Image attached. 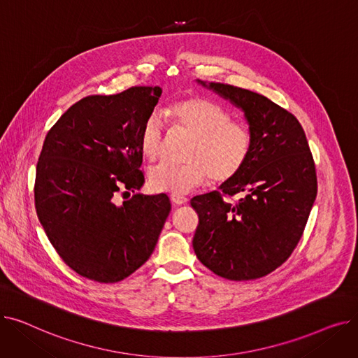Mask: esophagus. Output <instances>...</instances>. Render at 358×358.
Instances as JSON below:
<instances>
[{"instance_id":"obj_1","label":"esophagus","mask_w":358,"mask_h":358,"mask_svg":"<svg viewBox=\"0 0 358 358\" xmlns=\"http://www.w3.org/2000/svg\"><path fill=\"white\" fill-rule=\"evenodd\" d=\"M171 203H173L174 206L185 204V203H187V197H184V196H171Z\"/></svg>"}]
</instances>
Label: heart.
Returning <instances> with one entry per match:
<instances>
[{
    "mask_svg": "<svg viewBox=\"0 0 358 358\" xmlns=\"http://www.w3.org/2000/svg\"><path fill=\"white\" fill-rule=\"evenodd\" d=\"M173 124L193 136L187 159L174 165L162 162L149 173V185L157 193L185 196L208 181L228 182L248 164L254 136L247 124L232 120L220 104L199 96L185 97L168 110ZM165 127L158 113H150L139 131L141 152L149 161L161 157Z\"/></svg>",
    "mask_w": 358,
    "mask_h": 358,
    "instance_id": "b5f03b06",
    "label": "heart"
}]
</instances>
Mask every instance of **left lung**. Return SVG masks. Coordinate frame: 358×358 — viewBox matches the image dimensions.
I'll list each match as a JSON object with an SVG mask.
<instances>
[{"instance_id":"left-lung-1","label":"left lung","mask_w":358,"mask_h":358,"mask_svg":"<svg viewBox=\"0 0 358 358\" xmlns=\"http://www.w3.org/2000/svg\"><path fill=\"white\" fill-rule=\"evenodd\" d=\"M241 108L254 136L245 168L209 194L192 199L199 215L193 248L201 264L235 281L264 277L290 257L302 238L317 182L299 120L258 92L197 80ZM238 194L235 203L223 195Z\"/></svg>"}]
</instances>
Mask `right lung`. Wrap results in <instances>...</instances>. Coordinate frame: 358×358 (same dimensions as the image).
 <instances>
[{"label":"right lung","mask_w":358,"mask_h":358,"mask_svg":"<svg viewBox=\"0 0 358 358\" xmlns=\"http://www.w3.org/2000/svg\"><path fill=\"white\" fill-rule=\"evenodd\" d=\"M161 87H131L71 106L43 142L36 166L37 217L65 264L116 283L154 252L171 210L165 194H134L145 182L139 131Z\"/></svg>","instance_id":"add662e5"}]
</instances>
